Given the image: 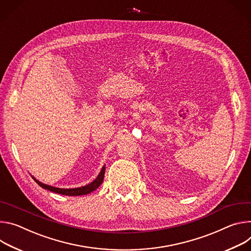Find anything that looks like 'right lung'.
I'll return each instance as SVG.
<instances>
[{
	"label": "right lung",
	"mask_w": 251,
	"mask_h": 251,
	"mask_svg": "<svg viewBox=\"0 0 251 251\" xmlns=\"http://www.w3.org/2000/svg\"><path fill=\"white\" fill-rule=\"evenodd\" d=\"M104 172H105V166L103 165L102 169L100 173V175L98 176V177L91 182L90 184H87L85 186L81 187H77V188H59V187H54V186H50L45 183H42L41 181H39L38 179H36L34 176H32L34 178V180L43 188L48 189L50 191L59 193V194H64V196H71V197H75V196H85V194L91 193L92 191L96 190L103 181V176H104Z\"/></svg>",
	"instance_id": "1"
}]
</instances>
